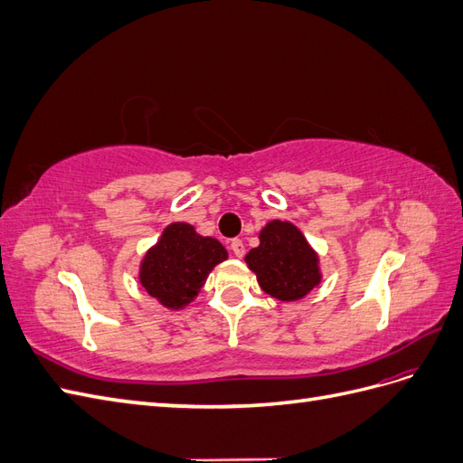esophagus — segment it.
Returning a JSON list of instances; mask_svg holds the SVG:
<instances>
[{
    "mask_svg": "<svg viewBox=\"0 0 463 463\" xmlns=\"http://www.w3.org/2000/svg\"><path fill=\"white\" fill-rule=\"evenodd\" d=\"M230 247H232L233 255H235L237 259H241V257L245 255V245H243V241H241V240H232Z\"/></svg>",
    "mask_w": 463,
    "mask_h": 463,
    "instance_id": "34e87169",
    "label": "esophagus"
}]
</instances>
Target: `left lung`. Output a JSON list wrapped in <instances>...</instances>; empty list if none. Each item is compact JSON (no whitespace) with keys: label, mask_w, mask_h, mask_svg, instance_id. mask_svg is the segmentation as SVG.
<instances>
[{"label":"left lung","mask_w":463,"mask_h":463,"mask_svg":"<svg viewBox=\"0 0 463 463\" xmlns=\"http://www.w3.org/2000/svg\"><path fill=\"white\" fill-rule=\"evenodd\" d=\"M245 257L259 286L279 301H298L320 282L317 253L289 222H269Z\"/></svg>","instance_id":"8db88e82"}]
</instances>
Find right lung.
<instances>
[{
	"label": "right lung",
	"mask_w": 463,
	"mask_h": 463,
	"mask_svg": "<svg viewBox=\"0 0 463 463\" xmlns=\"http://www.w3.org/2000/svg\"><path fill=\"white\" fill-rule=\"evenodd\" d=\"M228 259V250L213 237H203L189 223L167 226L141 264V284L164 307L181 309L206 282L208 272Z\"/></svg>",
	"instance_id": "right-lung-1"
}]
</instances>
